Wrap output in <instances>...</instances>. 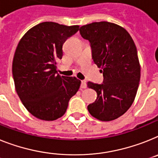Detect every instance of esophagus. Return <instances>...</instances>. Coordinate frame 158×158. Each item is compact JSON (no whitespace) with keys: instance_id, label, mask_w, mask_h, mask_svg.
I'll list each match as a JSON object with an SVG mask.
<instances>
[{"instance_id":"1","label":"esophagus","mask_w":158,"mask_h":158,"mask_svg":"<svg viewBox=\"0 0 158 158\" xmlns=\"http://www.w3.org/2000/svg\"><path fill=\"white\" fill-rule=\"evenodd\" d=\"M87 87V82L86 80H82L81 81V88H86Z\"/></svg>"}]
</instances>
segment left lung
<instances>
[{
	"label": "left lung",
	"instance_id": "obj_1",
	"mask_svg": "<svg viewBox=\"0 0 158 158\" xmlns=\"http://www.w3.org/2000/svg\"><path fill=\"white\" fill-rule=\"evenodd\" d=\"M79 32L90 42L94 63L104 76L101 84L87 83L97 93L88 112L102 121L116 120L130 108L138 89L140 67L134 42L125 29L108 22L85 25Z\"/></svg>",
	"mask_w": 158,
	"mask_h": 158
}]
</instances>
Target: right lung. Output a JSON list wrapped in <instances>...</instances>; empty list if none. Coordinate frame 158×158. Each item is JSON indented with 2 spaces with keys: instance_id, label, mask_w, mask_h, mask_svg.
Instances as JSON below:
<instances>
[{
  "instance_id": "obj_1",
  "label": "right lung",
  "mask_w": 158,
  "mask_h": 158,
  "mask_svg": "<svg viewBox=\"0 0 158 158\" xmlns=\"http://www.w3.org/2000/svg\"><path fill=\"white\" fill-rule=\"evenodd\" d=\"M79 27L42 22L28 30L17 46L12 67L16 91L26 109L40 120L63 116L80 87L79 79L61 76L56 67L63 43Z\"/></svg>"
}]
</instances>
